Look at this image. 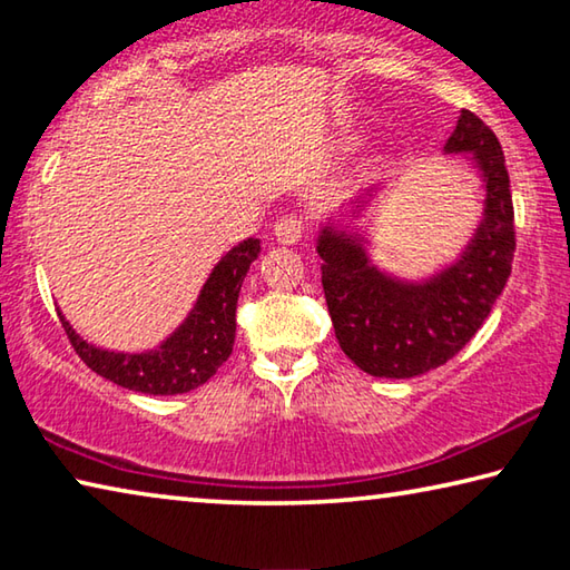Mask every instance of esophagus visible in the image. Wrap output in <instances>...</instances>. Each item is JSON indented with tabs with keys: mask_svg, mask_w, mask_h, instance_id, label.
I'll return each instance as SVG.
<instances>
[{
	"mask_svg": "<svg viewBox=\"0 0 570 570\" xmlns=\"http://www.w3.org/2000/svg\"><path fill=\"white\" fill-rule=\"evenodd\" d=\"M274 234H276L278 244L294 246V244H298V240H302L304 224H302V220H298L296 216H284V218H278Z\"/></svg>",
	"mask_w": 570,
	"mask_h": 570,
	"instance_id": "34e87169",
	"label": "esophagus"
}]
</instances>
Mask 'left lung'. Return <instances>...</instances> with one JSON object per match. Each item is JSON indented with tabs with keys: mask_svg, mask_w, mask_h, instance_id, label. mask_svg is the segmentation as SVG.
<instances>
[{
	"mask_svg": "<svg viewBox=\"0 0 570 570\" xmlns=\"http://www.w3.org/2000/svg\"><path fill=\"white\" fill-rule=\"evenodd\" d=\"M442 153L465 158L482 190L478 226L452 262L417 278L374 262L362 220L372 218L392 180L356 193L316 234L334 334L344 354L372 377L410 380L452 360L493 312L513 268V198L495 132L462 110Z\"/></svg>",
	"mask_w": 570,
	"mask_h": 570,
	"instance_id": "1",
	"label": "left lung"
}]
</instances>
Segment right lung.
<instances>
[{
	"label": "right lung",
	"mask_w": 570,
	"mask_h": 570,
	"mask_svg": "<svg viewBox=\"0 0 570 570\" xmlns=\"http://www.w3.org/2000/svg\"><path fill=\"white\" fill-rule=\"evenodd\" d=\"M262 254V240L246 238L210 268L190 312L160 344L142 352H115L95 346L60 322L80 360L100 377L142 394H186L206 384L228 360L236 340V304L248 266Z\"/></svg>",
	"instance_id": "add662e5"
}]
</instances>
